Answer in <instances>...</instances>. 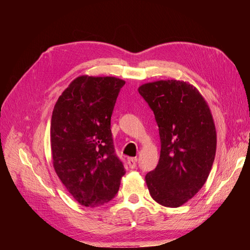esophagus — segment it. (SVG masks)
Masks as SVG:
<instances>
[{
  "label": "esophagus",
  "instance_id": "34e87169",
  "mask_svg": "<svg viewBox=\"0 0 250 250\" xmlns=\"http://www.w3.org/2000/svg\"><path fill=\"white\" fill-rule=\"evenodd\" d=\"M136 162H137V158H129L128 159V164L130 168H134L136 167Z\"/></svg>",
  "mask_w": 250,
  "mask_h": 250
}]
</instances>
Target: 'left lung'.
Instances as JSON below:
<instances>
[{"mask_svg": "<svg viewBox=\"0 0 250 250\" xmlns=\"http://www.w3.org/2000/svg\"><path fill=\"white\" fill-rule=\"evenodd\" d=\"M139 92L155 114L161 141L158 166L145 177L148 190L159 204L182 206L203 187L213 167V116L199 90L186 82L148 83Z\"/></svg>", "mask_w": 250, "mask_h": 250, "instance_id": "1", "label": "left lung"}]
</instances>
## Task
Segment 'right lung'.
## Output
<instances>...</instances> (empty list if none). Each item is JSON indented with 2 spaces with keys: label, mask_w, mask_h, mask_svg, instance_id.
Listing matches in <instances>:
<instances>
[{
  "label": "right lung",
  "mask_w": 250,
  "mask_h": 250,
  "mask_svg": "<svg viewBox=\"0 0 250 250\" xmlns=\"http://www.w3.org/2000/svg\"><path fill=\"white\" fill-rule=\"evenodd\" d=\"M116 77L79 76L58 99L51 117L55 171L79 204L95 207L118 192L124 163L116 156L110 117L120 89Z\"/></svg>",
  "instance_id": "right-lung-1"
}]
</instances>
